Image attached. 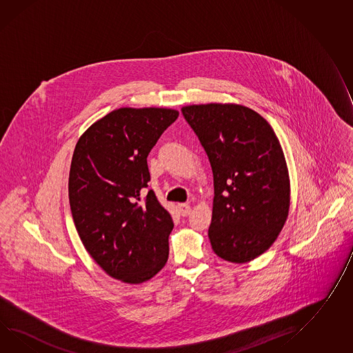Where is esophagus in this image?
Returning a JSON list of instances; mask_svg holds the SVG:
<instances>
[{
  "instance_id": "esophagus-1",
  "label": "esophagus",
  "mask_w": 353,
  "mask_h": 353,
  "mask_svg": "<svg viewBox=\"0 0 353 353\" xmlns=\"http://www.w3.org/2000/svg\"><path fill=\"white\" fill-rule=\"evenodd\" d=\"M179 209H180V214L182 216H188L191 213V207H190L189 204H180Z\"/></svg>"
}]
</instances>
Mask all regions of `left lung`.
<instances>
[{"instance_id":"1","label":"left lung","mask_w":353,"mask_h":353,"mask_svg":"<svg viewBox=\"0 0 353 353\" xmlns=\"http://www.w3.org/2000/svg\"><path fill=\"white\" fill-rule=\"evenodd\" d=\"M181 112L213 171V251L237 264L258 258L276 240L290 209L279 140L265 119L240 104H194Z\"/></svg>"}]
</instances>
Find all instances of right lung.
<instances>
[{
    "label": "right lung",
    "instance_id": "add662e5",
    "mask_svg": "<svg viewBox=\"0 0 353 353\" xmlns=\"http://www.w3.org/2000/svg\"><path fill=\"white\" fill-rule=\"evenodd\" d=\"M177 117L168 108H119L86 130L74 150L69 200L77 231L97 264L125 283L145 282L168 259L172 216L153 190L145 192L146 158Z\"/></svg>",
    "mask_w": 353,
    "mask_h": 353
}]
</instances>
